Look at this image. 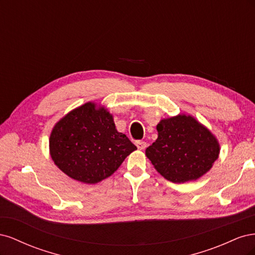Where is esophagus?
<instances>
[{"label":"esophagus","instance_id":"esophagus-1","mask_svg":"<svg viewBox=\"0 0 255 255\" xmlns=\"http://www.w3.org/2000/svg\"><path fill=\"white\" fill-rule=\"evenodd\" d=\"M136 145H137L138 150H144V149H145V146H146V143H145L144 141L138 140V141H136Z\"/></svg>","mask_w":255,"mask_h":255}]
</instances>
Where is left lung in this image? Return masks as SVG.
Here are the masks:
<instances>
[{"mask_svg": "<svg viewBox=\"0 0 255 255\" xmlns=\"http://www.w3.org/2000/svg\"><path fill=\"white\" fill-rule=\"evenodd\" d=\"M156 129L157 139L145 149V155L168 181H196L210 171L219 157L217 138L190 115L161 119Z\"/></svg>", "mask_w": 255, "mask_h": 255, "instance_id": "8db88e82", "label": "left lung"}]
</instances>
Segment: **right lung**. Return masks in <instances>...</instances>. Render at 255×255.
I'll list each match as a JSON object with an SVG mask.
<instances>
[{
    "instance_id": "1",
    "label": "right lung",
    "mask_w": 255,
    "mask_h": 255,
    "mask_svg": "<svg viewBox=\"0 0 255 255\" xmlns=\"http://www.w3.org/2000/svg\"><path fill=\"white\" fill-rule=\"evenodd\" d=\"M49 148L54 164L84 184H97L111 176L137 150L116 128L113 115L95 102L76 107L57 121Z\"/></svg>"
}]
</instances>
